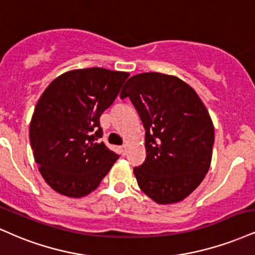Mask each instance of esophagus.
Wrapping results in <instances>:
<instances>
[{"label":"esophagus","mask_w":255,"mask_h":255,"mask_svg":"<svg viewBox=\"0 0 255 255\" xmlns=\"http://www.w3.org/2000/svg\"><path fill=\"white\" fill-rule=\"evenodd\" d=\"M121 153H122V155L127 154V145H124L121 147Z\"/></svg>","instance_id":"1"}]
</instances>
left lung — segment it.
<instances>
[{
	"mask_svg": "<svg viewBox=\"0 0 255 255\" xmlns=\"http://www.w3.org/2000/svg\"><path fill=\"white\" fill-rule=\"evenodd\" d=\"M146 129V159L134 167L137 185L158 204L183 201L209 171L214 125L197 93L176 76L145 72L126 82Z\"/></svg>",
	"mask_w": 255,
	"mask_h": 255,
	"instance_id": "obj_1",
	"label": "left lung"
}]
</instances>
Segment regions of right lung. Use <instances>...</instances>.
<instances>
[{
	"instance_id": "right-lung-1",
	"label": "right lung",
	"mask_w": 255,
	"mask_h": 255,
	"mask_svg": "<svg viewBox=\"0 0 255 255\" xmlns=\"http://www.w3.org/2000/svg\"><path fill=\"white\" fill-rule=\"evenodd\" d=\"M128 76L103 67L71 70L40 96L29 125L30 146L42 178L58 194L89 195L119 159L100 142V118Z\"/></svg>"
}]
</instances>
